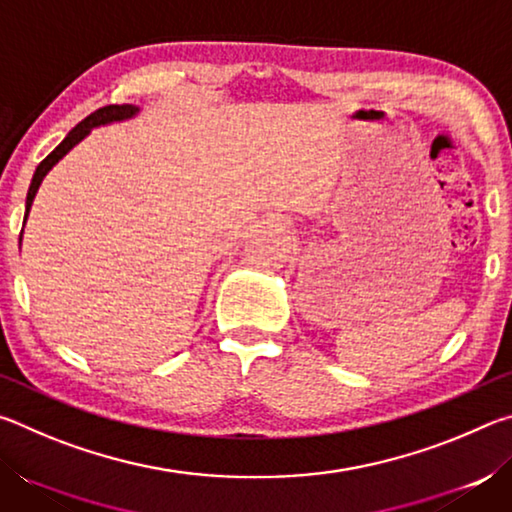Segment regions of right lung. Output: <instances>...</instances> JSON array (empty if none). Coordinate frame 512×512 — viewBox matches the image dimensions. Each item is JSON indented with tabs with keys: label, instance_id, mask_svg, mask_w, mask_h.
<instances>
[{
	"label": "right lung",
	"instance_id": "right-lung-1",
	"mask_svg": "<svg viewBox=\"0 0 512 512\" xmlns=\"http://www.w3.org/2000/svg\"><path fill=\"white\" fill-rule=\"evenodd\" d=\"M137 112V108L135 106H131V103H121V106H117V103H112V106H103V108H99V110H94L92 115H88L85 117L81 124H76L72 131H69V135L65 137L63 142H60L54 151H51L45 160H42L40 164H38V169H36V173H33V180H31V187H29V194H27V214H29V207H31V203H33V198H36V192H38V187H40V183H42V178L47 176V171L54 167V164L63 158V155L72 149V146H76L79 144L85 135L90 133V128H94V126H99V124H108V121H119V119H128V117H133ZM27 221V219H24Z\"/></svg>",
	"mask_w": 512,
	"mask_h": 512
}]
</instances>
